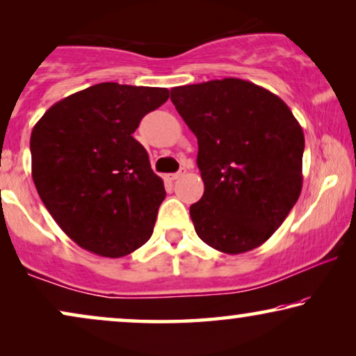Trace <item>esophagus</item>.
<instances>
[{
    "mask_svg": "<svg viewBox=\"0 0 356 356\" xmlns=\"http://www.w3.org/2000/svg\"><path fill=\"white\" fill-rule=\"evenodd\" d=\"M183 175H184V170H179V172H177V173H172V175H168V178H170V179H173V181H175V179L181 178Z\"/></svg>",
    "mask_w": 356,
    "mask_h": 356,
    "instance_id": "1",
    "label": "esophagus"
}]
</instances>
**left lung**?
I'll return each instance as SVG.
<instances>
[{
	"mask_svg": "<svg viewBox=\"0 0 356 356\" xmlns=\"http://www.w3.org/2000/svg\"><path fill=\"white\" fill-rule=\"evenodd\" d=\"M197 138L204 194L189 207L197 236L240 254L282 225L303 186V129L280 97L225 77L170 90Z\"/></svg>",
	"mask_w": 356,
	"mask_h": 356,
	"instance_id": "1",
	"label": "left lung"
}]
</instances>
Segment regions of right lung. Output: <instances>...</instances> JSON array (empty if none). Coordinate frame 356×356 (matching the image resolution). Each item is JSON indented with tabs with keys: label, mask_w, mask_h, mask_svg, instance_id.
Here are the masks:
<instances>
[{
	"label": "right lung",
	"mask_w": 356,
	"mask_h": 356,
	"mask_svg": "<svg viewBox=\"0 0 356 356\" xmlns=\"http://www.w3.org/2000/svg\"><path fill=\"white\" fill-rule=\"evenodd\" d=\"M168 97L165 87L102 82L56 102L33 126V184L61 230L84 250L121 257L152 235L163 179L133 133Z\"/></svg>",
	"instance_id": "add662e5"
}]
</instances>
